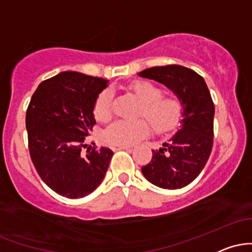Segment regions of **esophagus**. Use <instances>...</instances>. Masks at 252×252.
I'll use <instances>...</instances> for the list:
<instances>
[{
  "label": "esophagus",
  "mask_w": 252,
  "mask_h": 252,
  "mask_svg": "<svg viewBox=\"0 0 252 252\" xmlns=\"http://www.w3.org/2000/svg\"><path fill=\"white\" fill-rule=\"evenodd\" d=\"M131 147L130 146H112L111 149L114 150V152H117V150H124V149H130Z\"/></svg>",
  "instance_id": "esophagus-1"
}]
</instances>
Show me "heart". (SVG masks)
I'll list each match as a JSON object with an SVG mask.
<instances>
[{
  "label": "heart",
  "mask_w": 252,
  "mask_h": 252,
  "mask_svg": "<svg viewBox=\"0 0 252 252\" xmlns=\"http://www.w3.org/2000/svg\"><path fill=\"white\" fill-rule=\"evenodd\" d=\"M128 90L141 102L137 116L146 118L156 134H168L179 126L184 117L185 105L181 98L173 94H163V89L149 80H136ZM114 94L104 90L94 104V116L98 122H108L114 114ZM116 121L104 131L103 138L111 146H130L148 136L150 126L147 121Z\"/></svg>",
  "instance_id": "b5f03b06"
}]
</instances>
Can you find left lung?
Returning a JSON list of instances; mask_svg holds the SVG:
<instances>
[{
  "label": "left lung",
  "mask_w": 252,
  "mask_h": 252,
  "mask_svg": "<svg viewBox=\"0 0 252 252\" xmlns=\"http://www.w3.org/2000/svg\"><path fill=\"white\" fill-rule=\"evenodd\" d=\"M140 76L162 83L185 105L181 129L142 167L144 178L164 189L187 186L201 173L213 147L215 104L204 78L180 65L156 66Z\"/></svg>",
  "instance_id": "left-lung-1"
}]
</instances>
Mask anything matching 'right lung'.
<instances>
[{
	"mask_svg": "<svg viewBox=\"0 0 252 252\" xmlns=\"http://www.w3.org/2000/svg\"><path fill=\"white\" fill-rule=\"evenodd\" d=\"M108 85L103 78L63 72L37 86L26 112L28 149L42 181L58 194L79 199L103 181L111 149L83 148L96 120L94 104Z\"/></svg>",
	"mask_w": 252,
	"mask_h": 252,
	"instance_id": "add662e5",
	"label": "right lung"
}]
</instances>
